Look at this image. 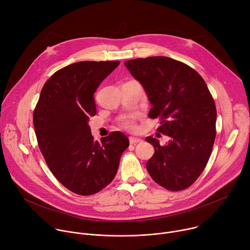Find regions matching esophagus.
<instances>
[{
  "instance_id": "1",
  "label": "esophagus",
  "mask_w": 250,
  "mask_h": 250,
  "mask_svg": "<svg viewBox=\"0 0 250 250\" xmlns=\"http://www.w3.org/2000/svg\"><path fill=\"white\" fill-rule=\"evenodd\" d=\"M139 142H142V139L137 138V137H132V136L129 137V144L130 145H136V144H139Z\"/></svg>"
}]
</instances>
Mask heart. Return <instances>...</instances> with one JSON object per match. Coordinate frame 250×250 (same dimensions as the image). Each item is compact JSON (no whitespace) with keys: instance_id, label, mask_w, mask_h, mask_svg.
<instances>
[{"instance_id":"heart-1","label":"heart","mask_w":250,"mask_h":250,"mask_svg":"<svg viewBox=\"0 0 250 250\" xmlns=\"http://www.w3.org/2000/svg\"><path fill=\"white\" fill-rule=\"evenodd\" d=\"M122 125L125 127V128H127V129H131L133 128L134 126V124H133V121L131 118H128V119H125L123 121L122 123Z\"/></svg>"}]
</instances>
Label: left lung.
<instances>
[{"instance_id":"8db88e82","label":"left lung","mask_w":250,"mask_h":250,"mask_svg":"<svg viewBox=\"0 0 250 250\" xmlns=\"http://www.w3.org/2000/svg\"><path fill=\"white\" fill-rule=\"evenodd\" d=\"M125 65L152 104L149 118L160 119L157 130L169 136L166 146L146 138L155 149L146 163L149 175L170 191L190 187L204 171L216 138V104L206 82L190 66L165 56Z\"/></svg>"}]
</instances>
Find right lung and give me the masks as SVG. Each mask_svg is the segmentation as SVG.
I'll return each mask as SVG.
<instances>
[{
    "label": "right lung",
    "mask_w": 250,
    "mask_h": 250,
    "mask_svg": "<svg viewBox=\"0 0 250 250\" xmlns=\"http://www.w3.org/2000/svg\"><path fill=\"white\" fill-rule=\"evenodd\" d=\"M120 61H80L46 81L33 112L40 149L56 179L82 196L98 193L115 178L128 138L120 131L95 141L88 125L94 94Z\"/></svg>",
    "instance_id": "obj_1"
}]
</instances>
